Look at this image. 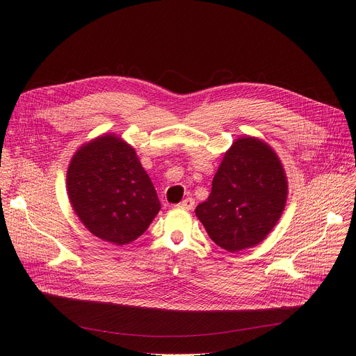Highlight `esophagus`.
<instances>
[{
  "label": "esophagus",
  "instance_id": "1",
  "mask_svg": "<svg viewBox=\"0 0 356 356\" xmlns=\"http://www.w3.org/2000/svg\"><path fill=\"white\" fill-rule=\"evenodd\" d=\"M179 208H183V209H192L195 207V201L192 198H186L183 200L180 204H177Z\"/></svg>",
  "mask_w": 356,
  "mask_h": 356
}]
</instances>
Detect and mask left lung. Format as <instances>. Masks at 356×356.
I'll use <instances>...</instances> for the list:
<instances>
[{
	"label": "left lung",
	"mask_w": 356,
	"mask_h": 356,
	"mask_svg": "<svg viewBox=\"0 0 356 356\" xmlns=\"http://www.w3.org/2000/svg\"><path fill=\"white\" fill-rule=\"evenodd\" d=\"M279 155L264 140L241 136L225 152L208 200L195 209L209 238L229 252L264 241L287 201Z\"/></svg>",
	"instance_id": "8db88e82"
}]
</instances>
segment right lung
Instances as JSON below:
<instances>
[{"instance_id": "right-lung-1", "label": "right lung", "mask_w": 356, "mask_h": 356, "mask_svg": "<svg viewBox=\"0 0 356 356\" xmlns=\"http://www.w3.org/2000/svg\"><path fill=\"white\" fill-rule=\"evenodd\" d=\"M65 183L82 225L97 238L118 246L136 241L161 208L135 148L114 134L79 147Z\"/></svg>"}]
</instances>
